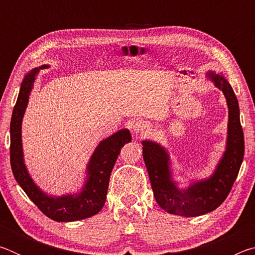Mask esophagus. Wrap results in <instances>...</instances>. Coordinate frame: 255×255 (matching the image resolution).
Returning <instances> with one entry per match:
<instances>
[{"label":"esophagus","mask_w":255,"mask_h":255,"mask_svg":"<svg viewBox=\"0 0 255 255\" xmlns=\"http://www.w3.org/2000/svg\"><path fill=\"white\" fill-rule=\"evenodd\" d=\"M146 128H147V124L144 123V122H141V120H139V122L133 123V124L131 125V129H132V131H133V132H136V133L144 131Z\"/></svg>","instance_id":"obj_1"}]
</instances>
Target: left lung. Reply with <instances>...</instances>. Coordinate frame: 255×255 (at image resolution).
Instances as JSON below:
<instances>
[{"label": "left lung", "mask_w": 255, "mask_h": 255, "mask_svg": "<svg viewBox=\"0 0 255 255\" xmlns=\"http://www.w3.org/2000/svg\"><path fill=\"white\" fill-rule=\"evenodd\" d=\"M225 96L228 106V130L226 150L210 178L198 181L188 189H179L171 179L170 157L159 144L141 141L143 157L152 184L154 197L167 213L196 217L215 210L226 199L239 174L244 157V133L240 122V107L231 84L223 75L207 73Z\"/></svg>", "instance_id": "obj_1"}]
</instances>
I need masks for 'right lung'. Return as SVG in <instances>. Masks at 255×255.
Here are the masks:
<instances>
[{"instance_id": "right-lung-1", "label": "right lung", "mask_w": 255, "mask_h": 255, "mask_svg": "<svg viewBox=\"0 0 255 255\" xmlns=\"http://www.w3.org/2000/svg\"><path fill=\"white\" fill-rule=\"evenodd\" d=\"M44 67L48 66L44 65L29 72L21 83L18 100L13 108L10 124L11 169L16 182L47 217L56 222L80 221L98 214L105 206L111 171L120 154V149L125 144L131 141V135L128 129H122L107 139H103L98 145L86 167L88 179L80 193L62 197L46 195L30 178L23 162L21 141V124L28 105L29 94L37 73Z\"/></svg>"}]
</instances>
